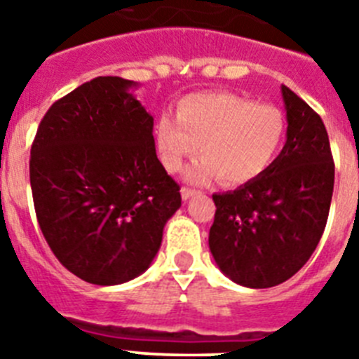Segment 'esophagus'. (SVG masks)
Instances as JSON below:
<instances>
[{"instance_id":"1","label":"esophagus","mask_w":359,"mask_h":359,"mask_svg":"<svg viewBox=\"0 0 359 359\" xmlns=\"http://www.w3.org/2000/svg\"><path fill=\"white\" fill-rule=\"evenodd\" d=\"M196 194H199L196 189H189V187H183V189H182V198L185 199V201H187V199L192 198V196H196Z\"/></svg>"}]
</instances>
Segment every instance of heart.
<instances>
[{"mask_svg": "<svg viewBox=\"0 0 359 359\" xmlns=\"http://www.w3.org/2000/svg\"><path fill=\"white\" fill-rule=\"evenodd\" d=\"M176 116L158 120L156 149L170 172L182 170L199 149L192 182L215 176L226 185L253 182L273 165L286 138V116L277 106L233 93L189 95Z\"/></svg>", "mask_w": 359, "mask_h": 359, "instance_id": "b5f03b06", "label": "heart"}]
</instances>
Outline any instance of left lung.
<instances>
[{"mask_svg": "<svg viewBox=\"0 0 359 359\" xmlns=\"http://www.w3.org/2000/svg\"><path fill=\"white\" fill-rule=\"evenodd\" d=\"M287 140L262 176L214 194L208 246L215 264L244 287H273L293 277L325 230L334 161L318 113L282 86Z\"/></svg>", "mask_w": 359, "mask_h": 359, "instance_id": "8db88e82", "label": "left lung"}]
</instances>
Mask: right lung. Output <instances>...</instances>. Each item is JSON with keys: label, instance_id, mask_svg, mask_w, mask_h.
<instances>
[{"label": "right lung", "instance_id": "add662e5", "mask_svg": "<svg viewBox=\"0 0 359 359\" xmlns=\"http://www.w3.org/2000/svg\"><path fill=\"white\" fill-rule=\"evenodd\" d=\"M122 77H97L59 98L30 151L37 223L53 255L82 280L115 286L151 266L182 207L152 126Z\"/></svg>", "mask_w": 359, "mask_h": 359}]
</instances>
